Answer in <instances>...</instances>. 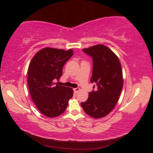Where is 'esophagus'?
<instances>
[{"label":"esophagus","instance_id":"1","mask_svg":"<svg viewBox=\"0 0 153 153\" xmlns=\"http://www.w3.org/2000/svg\"><path fill=\"white\" fill-rule=\"evenodd\" d=\"M73 91H74V92H75V93H77V92L80 91V88H78V87L75 88V89H73Z\"/></svg>","mask_w":153,"mask_h":153}]
</instances>
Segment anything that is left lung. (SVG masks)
I'll use <instances>...</instances> for the list:
<instances>
[{
	"label": "left lung",
	"instance_id": "left-lung-1",
	"mask_svg": "<svg viewBox=\"0 0 153 153\" xmlns=\"http://www.w3.org/2000/svg\"><path fill=\"white\" fill-rule=\"evenodd\" d=\"M83 52L93 60L91 79L94 85L85 102L81 103L84 112L99 119L107 115L115 107L123 86L121 65L119 58L103 45H97Z\"/></svg>",
	"mask_w": 153,
	"mask_h": 153
}]
</instances>
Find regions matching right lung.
<instances>
[{
    "instance_id": "right-lung-1",
    "label": "right lung",
    "mask_w": 153,
    "mask_h": 153,
    "mask_svg": "<svg viewBox=\"0 0 153 153\" xmlns=\"http://www.w3.org/2000/svg\"><path fill=\"white\" fill-rule=\"evenodd\" d=\"M73 55L53 48L39 50L32 59L28 69V86L32 101L45 116L55 117L66 110L73 95L71 88L54 82L62 75V68Z\"/></svg>"
}]
</instances>
